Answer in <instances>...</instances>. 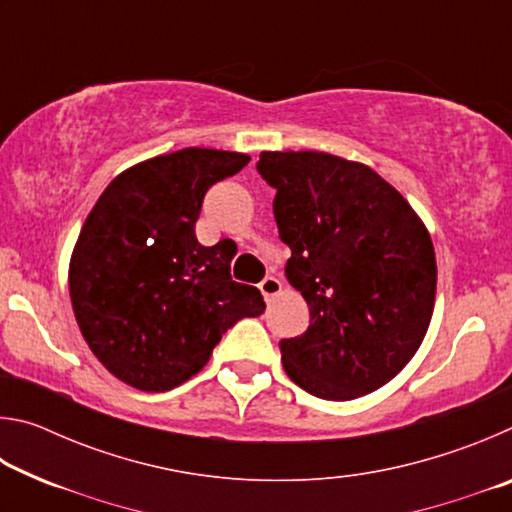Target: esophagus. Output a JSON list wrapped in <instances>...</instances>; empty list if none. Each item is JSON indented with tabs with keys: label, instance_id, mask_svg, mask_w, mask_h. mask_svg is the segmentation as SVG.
I'll list each match as a JSON object with an SVG mask.
<instances>
[{
	"label": "esophagus",
	"instance_id": "obj_1",
	"mask_svg": "<svg viewBox=\"0 0 512 512\" xmlns=\"http://www.w3.org/2000/svg\"><path fill=\"white\" fill-rule=\"evenodd\" d=\"M259 291H262V296H264L266 302H271L277 296V293L282 291V282L277 280V277L268 275V277H264L262 284H259Z\"/></svg>",
	"mask_w": 512,
	"mask_h": 512
}]
</instances>
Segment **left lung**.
Returning <instances> with one entry per match:
<instances>
[{
    "instance_id": "obj_1",
    "label": "left lung",
    "mask_w": 512,
    "mask_h": 512,
    "mask_svg": "<svg viewBox=\"0 0 512 512\" xmlns=\"http://www.w3.org/2000/svg\"><path fill=\"white\" fill-rule=\"evenodd\" d=\"M273 214L291 248L287 280L309 305L305 334L280 341L307 393L345 402L388 384L418 352L436 300V253L406 198L361 162L264 151Z\"/></svg>"
}]
</instances>
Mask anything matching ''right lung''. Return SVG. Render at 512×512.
Instances as JSON below:
<instances>
[{"instance_id": "1", "label": "right lung", "mask_w": 512, "mask_h": 512, "mask_svg": "<svg viewBox=\"0 0 512 512\" xmlns=\"http://www.w3.org/2000/svg\"><path fill=\"white\" fill-rule=\"evenodd\" d=\"M246 153L189 149L144 160L112 180L85 219L69 296L76 323L108 372L146 393L194 377L241 318L264 314L257 287L235 282V241L201 246L194 225L214 183Z\"/></svg>"}]
</instances>
